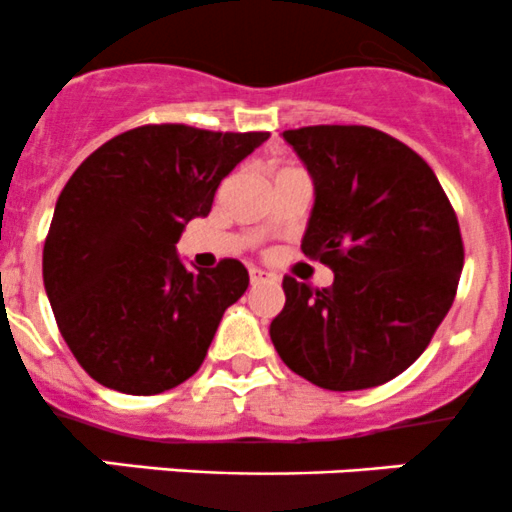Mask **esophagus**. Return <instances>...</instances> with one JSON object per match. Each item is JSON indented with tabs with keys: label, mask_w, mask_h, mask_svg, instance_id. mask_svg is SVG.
<instances>
[{
	"label": "esophagus",
	"mask_w": 512,
	"mask_h": 512,
	"mask_svg": "<svg viewBox=\"0 0 512 512\" xmlns=\"http://www.w3.org/2000/svg\"><path fill=\"white\" fill-rule=\"evenodd\" d=\"M249 278H251V286H256V283H261L263 278H266V271H261V268L251 266L249 268Z\"/></svg>",
	"instance_id": "1"
}]
</instances>
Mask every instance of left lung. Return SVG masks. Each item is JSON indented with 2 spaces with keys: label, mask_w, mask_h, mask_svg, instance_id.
Masks as SVG:
<instances>
[{
  "label": "left lung",
  "mask_w": 512,
  "mask_h": 512,
  "mask_svg": "<svg viewBox=\"0 0 512 512\" xmlns=\"http://www.w3.org/2000/svg\"><path fill=\"white\" fill-rule=\"evenodd\" d=\"M313 179L301 251L328 288L283 278L271 321L281 361L326 391H363L406 371L453 306L463 271L458 216L433 169L371 126L283 131Z\"/></svg>",
  "instance_id": "obj_1"
}]
</instances>
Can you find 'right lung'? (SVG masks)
Wrapping results in <instances>:
<instances>
[{
	"mask_svg": "<svg viewBox=\"0 0 512 512\" xmlns=\"http://www.w3.org/2000/svg\"><path fill=\"white\" fill-rule=\"evenodd\" d=\"M268 131L146 124L82 161L44 241V288L79 366L106 388L154 396L204 363L221 316L249 288L236 258L189 271L181 231Z\"/></svg>",
	"mask_w": 512,
	"mask_h": 512,
	"instance_id": "1",
	"label": "right lung"
}]
</instances>
